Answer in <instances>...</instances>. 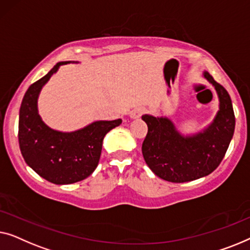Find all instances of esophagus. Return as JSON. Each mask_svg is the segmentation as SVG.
Here are the masks:
<instances>
[{
    "instance_id": "1",
    "label": "esophagus",
    "mask_w": 250,
    "mask_h": 250,
    "mask_svg": "<svg viewBox=\"0 0 250 250\" xmlns=\"http://www.w3.org/2000/svg\"><path fill=\"white\" fill-rule=\"evenodd\" d=\"M142 114H143V110H140V108H136V110L130 112V118H131V119H138Z\"/></svg>"
}]
</instances>
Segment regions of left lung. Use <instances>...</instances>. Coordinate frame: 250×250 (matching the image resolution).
Masks as SVG:
<instances>
[{
	"instance_id": "obj_1",
	"label": "left lung",
	"mask_w": 250,
	"mask_h": 250,
	"mask_svg": "<svg viewBox=\"0 0 250 250\" xmlns=\"http://www.w3.org/2000/svg\"><path fill=\"white\" fill-rule=\"evenodd\" d=\"M219 97V111L202 131L182 135L167 117L144 114L148 126L142 146L144 160L154 174L170 182H187L206 177L219 167L233 137L235 118L230 95L207 71Z\"/></svg>"
}]
</instances>
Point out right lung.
Instances as JSON below:
<instances>
[{"mask_svg":"<svg viewBox=\"0 0 250 250\" xmlns=\"http://www.w3.org/2000/svg\"><path fill=\"white\" fill-rule=\"evenodd\" d=\"M70 62L75 63H56L46 76L34 83L24 94L19 111L18 138L23 160L38 175L55 185L75 184L89 177L100 162L105 135L122 122L121 119L100 120L63 132L42 120L37 105L41 90L60 66Z\"/></svg>","mask_w":250,"mask_h":250,"instance_id":"obj_1","label":"right lung"}]
</instances>
